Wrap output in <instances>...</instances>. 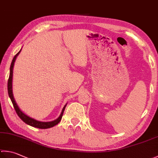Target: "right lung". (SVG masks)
<instances>
[{
	"mask_svg": "<svg viewBox=\"0 0 158 158\" xmlns=\"http://www.w3.org/2000/svg\"><path fill=\"white\" fill-rule=\"evenodd\" d=\"M21 51V49L20 50L19 52V53H17L16 56H14L12 62L11 63V66H10V77H9L8 79V82H7V90H8V94L9 96H10V99L11 100V102H12L14 107L15 109V111H16V114H18V115L19 116V118L21 119V120L24 122V123L29 124L31 127H34L35 128H38V129H49V128H51L54 127L56 124H58L60 121L61 120L62 115H63V113L64 111L65 107H66V105H64V106L63 107V109L62 110V112L60 115V116L56 119V120L52 121V122H40V121H38L36 120H35L34 118H31L29 117V116L27 115L26 114H24V113L19 109V106L15 101V99L13 96V92H12V77H13V68H14V64L15 60H16V58L18 56V55L19 54V53Z\"/></svg>",
	"mask_w": 158,
	"mask_h": 158,
	"instance_id": "1",
	"label": "right lung"
}]
</instances>
